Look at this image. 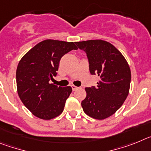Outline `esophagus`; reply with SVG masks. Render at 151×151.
I'll return each instance as SVG.
<instances>
[{
  "instance_id": "esophagus-1",
  "label": "esophagus",
  "mask_w": 151,
  "mask_h": 151,
  "mask_svg": "<svg viewBox=\"0 0 151 151\" xmlns=\"http://www.w3.org/2000/svg\"><path fill=\"white\" fill-rule=\"evenodd\" d=\"M71 87H72V90H77V89H78V87H77V86H74V85H71Z\"/></svg>"
}]
</instances>
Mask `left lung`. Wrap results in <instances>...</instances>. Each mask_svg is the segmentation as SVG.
I'll use <instances>...</instances> for the list:
<instances>
[{
  "mask_svg": "<svg viewBox=\"0 0 151 151\" xmlns=\"http://www.w3.org/2000/svg\"><path fill=\"white\" fill-rule=\"evenodd\" d=\"M84 51L91 74H97L96 86L86 87L81 103L83 112L95 119H105L122 106L129 93L131 70L122 54L113 45L101 39L75 42Z\"/></svg>",
  "mask_w": 151,
  "mask_h": 151,
  "instance_id": "left-lung-1",
  "label": "left lung"
}]
</instances>
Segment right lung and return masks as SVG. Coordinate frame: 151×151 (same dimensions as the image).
<instances>
[{
  "label": "right lung",
  "instance_id": "1",
  "mask_svg": "<svg viewBox=\"0 0 151 151\" xmlns=\"http://www.w3.org/2000/svg\"><path fill=\"white\" fill-rule=\"evenodd\" d=\"M73 49H77L73 42L46 39L19 61L16 74L18 95L36 117L49 120L62 113L72 88L58 86L49 81L57 74L62 56Z\"/></svg>",
  "mask_w": 151,
  "mask_h": 151
}]
</instances>
